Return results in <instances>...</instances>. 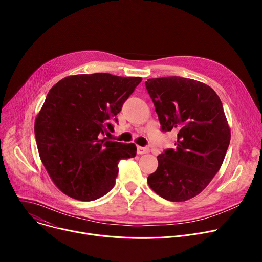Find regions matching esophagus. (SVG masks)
<instances>
[{"mask_svg": "<svg viewBox=\"0 0 262 262\" xmlns=\"http://www.w3.org/2000/svg\"><path fill=\"white\" fill-rule=\"evenodd\" d=\"M137 152H138V155L148 154V152H149V148H148V147H141V146H138V147H137Z\"/></svg>", "mask_w": 262, "mask_h": 262, "instance_id": "esophagus-1", "label": "esophagus"}]
</instances>
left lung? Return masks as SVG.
Listing matches in <instances>:
<instances>
[{
	"instance_id": "1",
	"label": "left lung",
	"mask_w": 262,
	"mask_h": 262,
	"mask_svg": "<svg viewBox=\"0 0 262 262\" xmlns=\"http://www.w3.org/2000/svg\"><path fill=\"white\" fill-rule=\"evenodd\" d=\"M145 86L161 130L177 134L176 147L158 157L147 182L166 200H189L206 188L227 152L231 135L222 101L209 86L192 79H149Z\"/></svg>"
}]
</instances>
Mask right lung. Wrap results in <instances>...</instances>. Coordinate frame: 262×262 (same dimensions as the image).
Instances as JSON below:
<instances>
[{
	"mask_svg": "<svg viewBox=\"0 0 262 262\" xmlns=\"http://www.w3.org/2000/svg\"><path fill=\"white\" fill-rule=\"evenodd\" d=\"M141 81L78 74L49 91L34 132L42 164L65 195L81 201L102 197L114 188L119 162L136 156L134 143L102 137L113 133L117 114Z\"/></svg>",
	"mask_w": 262,
	"mask_h": 262,
	"instance_id": "right-lung-1",
	"label": "right lung"
}]
</instances>
